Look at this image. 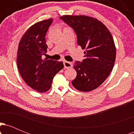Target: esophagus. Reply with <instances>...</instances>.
Returning <instances> with one entry per match:
<instances>
[{
    "mask_svg": "<svg viewBox=\"0 0 134 134\" xmlns=\"http://www.w3.org/2000/svg\"><path fill=\"white\" fill-rule=\"evenodd\" d=\"M64 67L66 69L67 68H71L72 67V64L70 62H67V61H64Z\"/></svg>",
    "mask_w": 134,
    "mask_h": 134,
    "instance_id": "obj_1",
    "label": "esophagus"
}]
</instances>
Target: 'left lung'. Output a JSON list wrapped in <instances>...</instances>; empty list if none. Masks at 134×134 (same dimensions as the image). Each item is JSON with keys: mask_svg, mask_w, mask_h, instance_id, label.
Listing matches in <instances>:
<instances>
[{"mask_svg": "<svg viewBox=\"0 0 134 134\" xmlns=\"http://www.w3.org/2000/svg\"><path fill=\"white\" fill-rule=\"evenodd\" d=\"M76 32L77 43L86 51L85 59L76 61L77 76L72 84L80 91H93L102 84L114 66L116 48L111 34L103 23L86 16L60 17Z\"/></svg>", "mask_w": 134, "mask_h": 134, "instance_id": "8db88e82", "label": "left lung"}]
</instances>
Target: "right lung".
Returning <instances> with one entry per match:
<instances>
[{"label":"right lung","mask_w":134,"mask_h":134,"mask_svg":"<svg viewBox=\"0 0 134 134\" xmlns=\"http://www.w3.org/2000/svg\"><path fill=\"white\" fill-rule=\"evenodd\" d=\"M52 21L50 18L32 25L21 38L18 47L17 65L21 76L39 93L50 90L55 74L64 68L62 62L41 57L47 51L45 36Z\"/></svg>","instance_id":"1"}]
</instances>
